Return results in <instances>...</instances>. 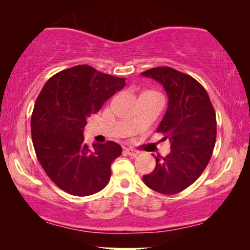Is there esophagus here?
I'll list each match as a JSON object with an SVG mask.
<instances>
[{
    "label": "esophagus",
    "instance_id": "obj_1",
    "mask_svg": "<svg viewBox=\"0 0 250 250\" xmlns=\"http://www.w3.org/2000/svg\"><path fill=\"white\" fill-rule=\"evenodd\" d=\"M125 153L129 154L130 156H132V158H135V156L139 154V152L133 150V149H131V147H125Z\"/></svg>",
    "mask_w": 250,
    "mask_h": 250
}]
</instances>
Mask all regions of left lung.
Segmentation results:
<instances>
[{
	"instance_id": "left-lung-1",
	"label": "left lung",
	"mask_w": 250,
	"mask_h": 250,
	"mask_svg": "<svg viewBox=\"0 0 250 250\" xmlns=\"http://www.w3.org/2000/svg\"><path fill=\"white\" fill-rule=\"evenodd\" d=\"M141 75L167 91V110L156 131L171 142L170 153L155 156V168L143 175V182L155 192L172 195L192 185L208 164L216 142V115L204 87L189 75L167 66Z\"/></svg>"
}]
</instances>
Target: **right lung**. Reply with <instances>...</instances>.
I'll return each instance as SVG.
<instances>
[{
	"instance_id": "1",
	"label": "right lung",
	"mask_w": 250,
	"mask_h": 250,
	"mask_svg": "<svg viewBox=\"0 0 250 250\" xmlns=\"http://www.w3.org/2000/svg\"><path fill=\"white\" fill-rule=\"evenodd\" d=\"M125 86V78L78 65L50 77L36 99L31 130L34 150L46 174L59 188L88 196L104 188L111 163L122 147L113 141H83L87 118Z\"/></svg>"
}]
</instances>
